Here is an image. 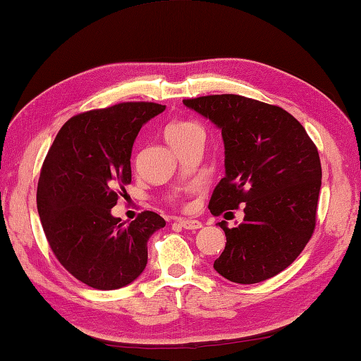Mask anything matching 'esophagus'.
<instances>
[{
  "instance_id": "esophagus-1",
  "label": "esophagus",
  "mask_w": 361,
  "mask_h": 361,
  "mask_svg": "<svg viewBox=\"0 0 361 361\" xmlns=\"http://www.w3.org/2000/svg\"><path fill=\"white\" fill-rule=\"evenodd\" d=\"M178 224L185 230H199V228H202V222L194 221V219H178Z\"/></svg>"
}]
</instances>
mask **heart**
Wrapping results in <instances>:
<instances>
[{
	"label": "heart",
	"mask_w": 361,
	"mask_h": 361,
	"mask_svg": "<svg viewBox=\"0 0 361 361\" xmlns=\"http://www.w3.org/2000/svg\"><path fill=\"white\" fill-rule=\"evenodd\" d=\"M197 133H203L202 126L197 122H192V120H176V122L169 123L164 130L166 139L172 147L189 139Z\"/></svg>",
	"instance_id": "b5f03b06"
}]
</instances>
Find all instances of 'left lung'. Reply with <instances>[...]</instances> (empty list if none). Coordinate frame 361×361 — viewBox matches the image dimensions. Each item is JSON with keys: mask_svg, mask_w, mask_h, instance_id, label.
I'll return each instance as SVG.
<instances>
[{"mask_svg": "<svg viewBox=\"0 0 361 361\" xmlns=\"http://www.w3.org/2000/svg\"><path fill=\"white\" fill-rule=\"evenodd\" d=\"M183 103L222 130L227 175L211 195V214L244 207L236 228L219 222L227 244L214 269L241 285L272 279L294 263L314 233L322 178L317 147L280 106L233 94Z\"/></svg>", "mask_w": 361, "mask_h": 361, "instance_id": "left-lung-1", "label": "left lung"}]
</instances>
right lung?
I'll return each instance as SVG.
<instances>
[{
	"mask_svg": "<svg viewBox=\"0 0 361 361\" xmlns=\"http://www.w3.org/2000/svg\"><path fill=\"white\" fill-rule=\"evenodd\" d=\"M166 106L125 102L68 118L40 169L37 211L49 249L63 269L95 289H118L147 266V241L166 221L142 211L126 225L112 217L131 183L139 130Z\"/></svg>",
	"mask_w": 361,
	"mask_h": 361,
	"instance_id": "right-lung-1",
	"label": "right lung"
}]
</instances>
